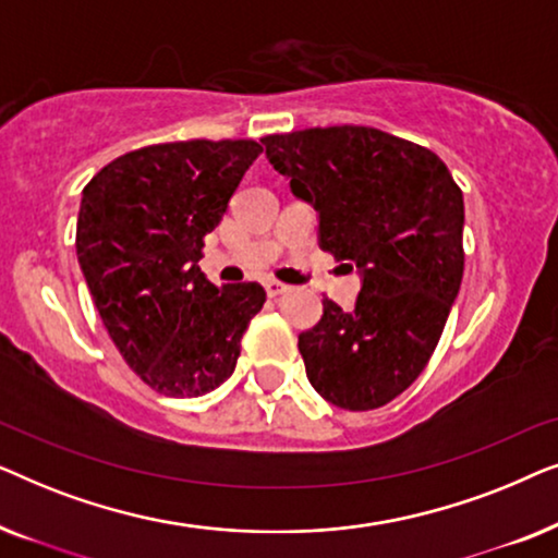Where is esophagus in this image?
I'll return each mask as SVG.
<instances>
[{
  "label": "esophagus",
  "mask_w": 558,
  "mask_h": 558,
  "mask_svg": "<svg viewBox=\"0 0 558 558\" xmlns=\"http://www.w3.org/2000/svg\"><path fill=\"white\" fill-rule=\"evenodd\" d=\"M264 287H266V294H269V296L287 294L289 289H292V287H289V284H284V281H277V279H269V281H266Z\"/></svg>",
  "instance_id": "obj_1"
}]
</instances>
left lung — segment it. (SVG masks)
I'll return each instance as SVG.
<instances>
[{
  "label": "left lung",
  "mask_w": 558,
  "mask_h": 558,
  "mask_svg": "<svg viewBox=\"0 0 558 558\" xmlns=\"http://www.w3.org/2000/svg\"><path fill=\"white\" fill-rule=\"evenodd\" d=\"M266 157L317 210L319 248L361 274L353 310L323 300L300 335L310 384L335 407L371 411L418 378L464 271L462 190L426 147L371 126L264 136Z\"/></svg>",
  "instance_id": "8db88e82"
}]
</instances>
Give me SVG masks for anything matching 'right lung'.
<instances>
[{
  "instance_id": "1",
  "label": "right lung",
  "mask_w": 558,
  "mask_h": 558,
  "mask_svg": "<svg viewBox=\"0 0 558 558\" xmlns=\"http://www.w3.org/2000/svg\"><path fill=\"white\" fill-rule=\"evenodd\" d=\"M262 144L193 140L121 155L83 187L75 254L98 315L129 368L157 393L193 399L231 376L256 281L218 289L197 262L203 239Z\"/></svg>"
}]
</instances>
